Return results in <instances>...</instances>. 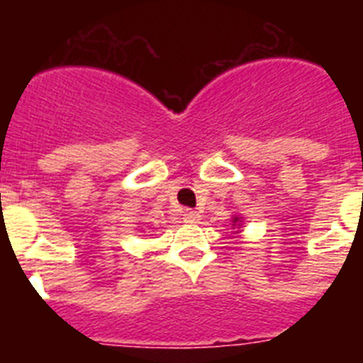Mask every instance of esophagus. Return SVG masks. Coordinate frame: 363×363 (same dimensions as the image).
<instances>
[{"label":"esophagus","mask_w":363,"mask_h":363,"mask_svg":"<svg viewBox=\"0 0 363 363\" xmlns=\"http://www.w3.org/2000/svg\"><path fill=\"white\" fill-rule=\"evenodd\" d=\"M200 220V214H198V211H192V209H185L184 211V221H187V223H194V221Z\"/></svg>","instance_id":"esophagus-1"}]
</instances>
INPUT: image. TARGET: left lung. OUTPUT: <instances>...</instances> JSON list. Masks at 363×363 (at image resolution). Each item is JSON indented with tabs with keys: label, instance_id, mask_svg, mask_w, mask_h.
I'll list each match as a JSON object with an SVG mask.
<instances>
[{
	"label": "left lung",
	"instance_id": "8db88e82",
	"mask_svg": "<svg viewBox=\"0 0 363 363\" xmlns=\"http://www.w3.org/2000/svg\"><path fill=\"white\" fill-rule=\"evenodd\" d=\"M242 227H243V218L240 214H233V229L234 234H240L242 233Z\"/></svg>",
	"mask_w": 363,
	"mask_h": 363
}]
</instances>
